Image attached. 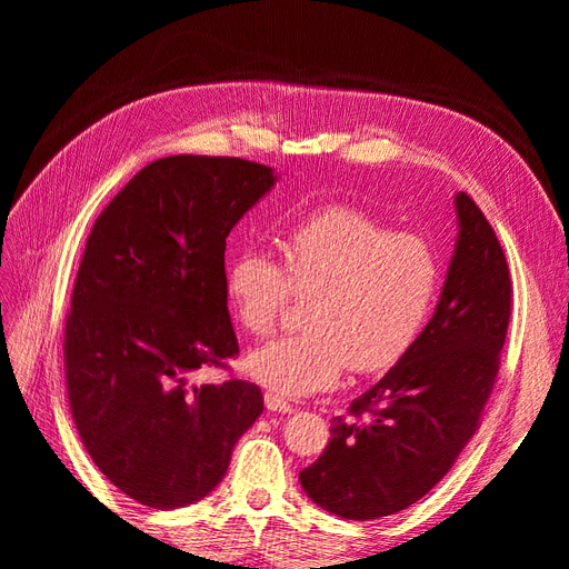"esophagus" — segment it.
I'll return each instance as SVG.
<instances>
[{"label":"esophagus","mask_w":569,"mask_h":569,"mask_svg":"<svg viewBox=\"0 0 569 569\" xmlns=\"http://www.w3.org/2000/svg\"><path fill=\"white\" fill-rule=\"evenodd\" d=\"M266 408L272 410V412H291V410H295V406L284 401L282 396L272 393V391H266Z\"/></svg>","instance_id":"esophagus-1"}]
</instances>
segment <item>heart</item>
Segmentation results:
<instances>
[{
    "mask_svg": "<svg viewBox=\"0 0 569 569\" xmlns=\"http://www.w3.org/2000/svg\"><path fill=\"white\" fill-rule=\"evenodd\" d=\"M282 266L258 249L226 268L232 316L251 337H268L291 295L303 306L301 335L274 339L247 358L270 391L308 396L335 387L347 368L382 372L422 335L439 291V261L425 239L391 232L353 206L297 220L282 239Z\"/></svg>",
    "mask_w": 569,
    "mask_h": 569,
    "instance_id": "heart-1",
    "label": "heart"
}]
</instances>
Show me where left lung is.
Listing matches in <instances>:
<instances>
[{"label":"left lung","instance_id":"left-lung-1","mask_svg":"<svg viewBox=\"0 0 569 569\" xmlns=\"http://www.w3.org/2000/svg\"><path fill=\"white\" fill-rule=\"evenodd\" d=\"M458 239L441 299L418 341L332 420L303 491L347 520L399 512L435 489L479 427L506 343L512 282L479 206L456 194Z\"/></svg>","mask_w":569,"mask_h":569}]
</instances>
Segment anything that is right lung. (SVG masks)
<instances>
[{
	"label": "right lung",
	"instance_id": "1",
	"mask_svg": "<svg viewBox=\"0 0 569 569\" xmlns=\"http://www.w3.org/2000/svg\"><path fill=\"white\" fill-rule=\"evenodd\" d=\"M232 157H168L111 199L88 237L63 330L66 387L97 468L137 503L209 496L263 393L192 385L239 353L226 297V239L274 184Z\"/></svg>",
	"mask_w": 569,
	"mask_h": 569
}]
</instances>
